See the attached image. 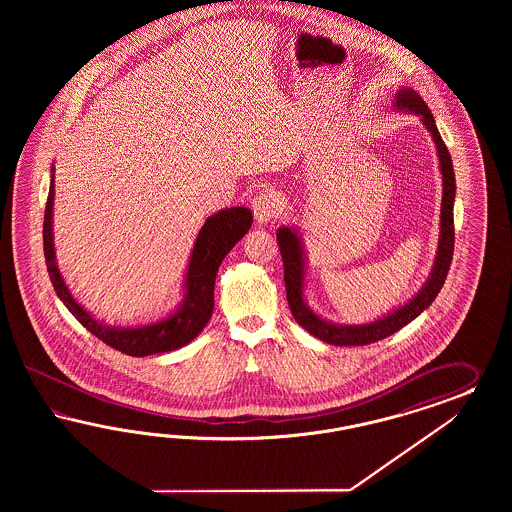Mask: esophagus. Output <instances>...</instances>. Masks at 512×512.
<instances>
[{"label":"esophagus","instance_id":"obj_1","mask_svg":"<svg viewBox=\"0 0 512 512\" xmlns=\"http://www.w3.org/2000/svg\"><path fill=\"white\" fill-rule=\"evenodd\" d=\"M253 216L259 223H268L281 214L283 201L276 187H264L253 199H251Z\"/></svg>","mask_w":512,"mask_h":512}]
</instances>
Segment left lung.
<instances>
[{
	"label": "left lung",
	"instance_id": "1",
	"mask_svg": "<svg viewBox=\"0 0 512 512\" xmlns=\"http://www.w3.org/2000/svg\"><path fill=\"white\" fill-rule=\"evenodd\" d=\"M394 107L400 110L415 112L422 118V124L428 127V131L434 137L437 154H439V165L443 172V201H441V234H439V248L435 257L432 276L426 281L419 295L415 296L409 304H405L400 310L390 313L387 317L370 323V325L341 326L332 325L317 317L313 311L306 306L302 296V283H304V255L300 248V240L295 231L283 227L279 229L278 236L279 251L283 259V279H285V291H287V302L296 323L306 328L315 338L326 341L330 345H368L373 341L385 340L390 334L398 332L402 326L411 323L415 317H419L422 311L426 310L439 295L447 274H449L452 253H454V195H456V180H454V169L452 159L445 142L441 139L434 116L424 103L419 93L413 92L411 88H403L396 93Z\"/></svg>",
	"mask_w": 512,
	"mask_h": 512
}]
</instances>
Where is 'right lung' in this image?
I'll use <instances>...</instances> for the list:
<instances>
[{
  "instance_id": "1",
  "label": "right lung",
  "mask_w": 512,
  "mask_h": 512,
  "mask_svg": "<svg viewBox=\"0 0 512 512\" xmlns=\"http://www.w3.org/2000/svg\"><path fill=\"white\" fill-rule=\"evenodd\" d=\"M52 202H54V174L48 189L45 221H43V246L47 261L48 276L54 285L56 295L60 296L67 310L78 319V323L86 326L95 338L110 345L116 351H122L129 357H148L155 353H167L187 345L201 334L202 328L208 325L214 310V283H216L219 264L225 255L234 248V244L248 233L253 216L248 208H227L217 212L216 216L208 217L201 233L197 236L195 248L191 253V261L187 268L186 298L180 310L165 321L140 328H116L101 325L90 317V313L78 306L77 300L71 296L67 285L63 283L60 270L54 259L52 244Z\"/></svg>"
}]
</instances>
